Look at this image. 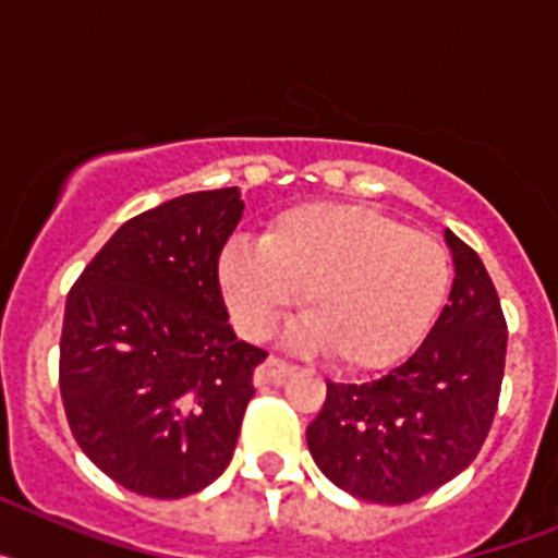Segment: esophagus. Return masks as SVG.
I'll return each mask as SVG.
<instances>
[{"instance_id":"1","label":"esophagus","mask_w":558,"mask_h":558,"mask_svg":"<svg viewBox=\"0 0 558 558\" xmlns=\"http://www.w3.org/2000/svg\"><path fill=\"white\" fill-rule=\"evenodd\" d=\"M293 372H295L293 363H288V360L274 357V354H270V357L265 360L263 366L256 368L254 383H256V386H268V383H282V379L290 377V374H293Z\"/></svg>"}]
</instances>
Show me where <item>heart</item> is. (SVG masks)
Listing matches in <instances>:
<instances>
[{"mask_svg": "<svg viewBox=\"0 0 558 558\" xmlns=\"http://www.w3.org/2000/svg\"><path fill=\"white\" fill-rule=\"evenodd\" d=\"M231 322L248 340L270 332L302 290V349L340 366L377 372L425 338L450 293V256L436 236L360 204H302L279 211L259 243L234 240L218 259Z\"/></svg>", "mask_w": 558, "mask_h": 558, "instance_id": "b5f03b06", "label": "heart"}]
</instances>
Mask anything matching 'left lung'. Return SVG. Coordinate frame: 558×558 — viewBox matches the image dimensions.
Segmentation results:
<instances>
[{
	"label": "left lung",
	"mask_w": 558,
	"mask_h": 558,
	"mask_svg": "<svg viewBox=\"0 0 558 558\" xmlns=\"http://www.w3.org/2000/svg\"><path fill=\"white\" fill-rule=\"evenodd\" d=\"M456 279L422 347L372 383H327L307 427L318 470L349 495L399 506L430 495L475 461L506 366V318L481 256L450 229Z\"/></svg>",
	"instance_id": "obj_1"
}]
</instances>
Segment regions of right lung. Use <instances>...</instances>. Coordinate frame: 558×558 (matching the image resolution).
Returning a JSON list of instances; mask_svg holds the SVG:
<instances>
[{"label": "right lung", "instance_id": "right-lung-1", "mask_svg": "<svg viewBox=\"0 0 558 558\" xmlns=\"http://www.w3.org/2000/svg\"><path fill=\"white\" fill-rule=\"evenodd\" d=\"M245 204L236 186L147 209L86 265L66 295L61 399L72 436L125 489L175 500L234 456L254 368L236 340L218 259Z\"/></svg>", "mask_w": 558, "mask_h": 558}]
</instances>
